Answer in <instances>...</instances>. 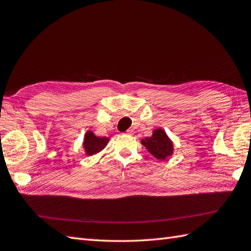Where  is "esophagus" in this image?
Wrapping results in <instances>:
<instances>
[{"mask_svg": "<svg viewBox=\"0 0 251 251\" xmlns=\"http://www.w3.org/2000/svg\"><path fill=\"white\" fill-rule=\"evenodd\" d=\"M127 135H132V132H133V130L131 129V128H129V129H127Z\"/></svg>", "mask_w": 251, "mask_h": 251, "instance_id": "1", "label": "esophagus"}]
</instances>
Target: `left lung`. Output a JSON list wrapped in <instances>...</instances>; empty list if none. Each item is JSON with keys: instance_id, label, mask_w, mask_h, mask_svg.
Segmentation results:
<instances>
[{"instance_id": "1", "label": "left lung", "mask_w": 251, "mask_h": 251, "mask_svg": "<svg viewBox=\"0 0 251 251\" xmlns=\"http://www.w3.org/2000/svg\"><path fill=\"white\" fill-rule=\"evenodd\" d=\"M142 144L157 159H166L172 154V142L162 129H156L152 137L142 140Z\"/></svg>"}]
</instances>
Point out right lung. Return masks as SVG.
I'll return each mask as SVG.
<instances>
[{"label":"right lung","instance_id":"1","mask_svg":"<svg viewBox=\"0 0 251 251\" xmlns=\"http://www.w3.org/2000/svg\"><path fill=\"white\" fill-rule=\"evenodd\" d=\"M108 138L106 137H96L94 136V133H92L89 131L86 133L85 139H84V149L87 155H94L106 147L108 143Z\"/></svg>","mask_w":251,"mask_h":251}]
</instances>
